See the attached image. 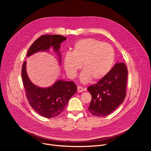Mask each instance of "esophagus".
<instances>
[{
    "mask_svg": "<svg viewBox=\"0 0 151 151\" xmlns=\"http://www.w3.org/2000/svg\"><path fill=\"white\" fill-rule=\"evenodd\" d=\"M84 90V89L82 87H80V86H78V92L79 93H82L83 92Z\"/></svg>",
    "mask_w": 151,
    "mask_h": 151,
    "instance_id": "esophagus-1",
    "label": "esophagus"
}]
</instances>
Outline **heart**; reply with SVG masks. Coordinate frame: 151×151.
Masks as SVG:
<instances>
[{
  "instance_id": "heart-1",
  "label": "heart",
  "mask_w": 151,
  "mask_h": 151,
  "mask_svg": "<svg viewBox=\"0 0 151 151\" xmlns=\"http://www.w3.org/2000/svg\"><path fill=\"white\" fill-rule=\"evenodd\" d=\"M115 59L113 48L107 43L88 38L77 41L72 52L64 57V68L72 78L76 76L82 64L83 71L81 75L82 83H87L91 79L99 81L111 70Z\"/></svg>"
}]
</instances>
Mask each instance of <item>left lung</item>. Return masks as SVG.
<instances>
[{
    "label": "left lung",
    "instance_id": "1",
    "mask_svg": "<svg viewBox=\"0 0 151 151\" xmlns=\"http://www.w3.org/2000/svg\"><path fill=\"white\" fill-rule=\"evenodd\" d=\"M127 76L125 64L116 63L103 78L88 87L92 96L88 108L89 112L100 117L114 112L125 97Z\"/></svg>",
    "mask_w": 151,
    "mask_h": 151
}]
</instances>
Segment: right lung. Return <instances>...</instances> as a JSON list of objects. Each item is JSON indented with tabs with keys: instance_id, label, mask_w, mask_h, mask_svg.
Here are the masks:
<instances>
[{
	"instance_id": "obj_1",
	"label": "right lung",
	"mask_w": 151,
	"mask_h": 151,
	"mask_svg": "<svg viewBox=\"0 0 151 151\" xmlns=\"http://www.w3.org/2000/svg\"><path fill=\"white\" fill-rule=\"evenodd\" d=\"M66 39L58 35H43L30 46L27 57L40 51H49L52 47L58 57L60 65V44ZM26 63L24 61L23 64L21 76L29 104L38 114L45 118H51L58 116L65 108L71 97L76 93V85L73 81L58 79L49 87H39L30 80L27 73Z\"/></svg>"
}]
</instances>
